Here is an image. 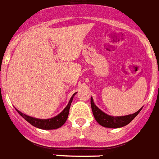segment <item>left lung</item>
<instances>
[{"label":"left lung","instance_id":"8db88e82","mask_svg":"<svg viewBox=\"0 0 159 159\" xmlns=\"http://www.w3.org/2000/svg\"><path fill=\"white\" fill-rule=\"evenodd\" d=\"M91 104L92 113H93L94 117H95L97 123L102 126L107 127V128H120L123 126L127 125L129 123H130L133 119H135V117H136V115L140 113V111L141 110V108L136 113L129 114V115H126V116L113 117L107 115L105 113H103L102 110L99 109L94 104L92 97H91Z\"/></svg>","mask_w":159,"mask_h":159}]
</instances>
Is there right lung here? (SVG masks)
Wrapping results in <instances>:
<instances>
[{
  "instance_id": "right-lung-1",
  "label": "right lung",
  "mask_w": 159,
  "mask_h": 159,
  "mask_svg": "<svg viewBox=\"0 0 159 159\" xmlns=\"http://www.w3.org/2000/svg\"><path fill=\"white\" fill-rule=\"evenodd\" d=\"M75 93L73 95V97H71V99L68 102V106L66 107L64 110L62 111V113H60L57 116L52 118V119H35V118H32V117L25 115L23 113L19 112L18 110V113L20 114L21 116L23 117L25 120H27L28 122L31 124L34 127H37L39 129H55L60 128L62 125H64V123L66 122V120L68 119V113H69V108L71 106V102L73 101V98L75 97Z\"/></svg>"
}]
</instances>
